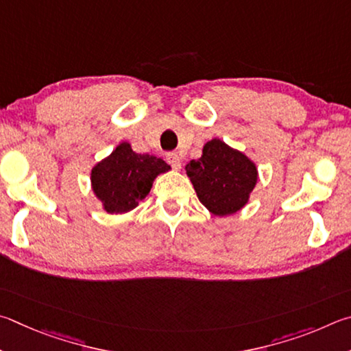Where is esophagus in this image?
<instances>
[{
    "mask_svg": "<svg viewBox=\"0 0 351 351\" xmlns=\"http://www.w3.org/2000/svg\"><path fill=\"white\" fill-rule=\"evenodd\" d=\"M166 160H168V163H169L176 171H179V169L182 168V160H180V157H179V154L169 152L168 156H166Z\"/></svg>",
    "mask_w": 351,
    "mask_h": 351,
    "instance_id": "esophagus-1",
    "label": "esophagus"
}]
</instances>
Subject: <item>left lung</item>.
Here are the masks:
<instances>
[{"label": "left lung", "mask_w": 351, "mask_h": 351, "mask_svg": "<svg viewBox=\"0 0 351 351\" xmlns=\"http://www.w3.org/2000/svg\"><path fill=\"white\" fill-rule=\"evenodd\" d=\"M185 169L200 204L219 217L241 211L259 179L253 160L220 138L206 141L200 158Z\"/></svg>", "instance_id": "1"}]
</instances>
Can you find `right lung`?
Masks as SVG:
<instances>
[{"label":"right lung","instance_id":"add662e5","mask_svg":"<svg viewBox=\"0 0 351 351\" xmlns=\"http://www.w3.org/2000/svg\"><path fill=\"white\" fill-rule=\"evenodd\" d=\"M171 166L149 154H137L121 141L90 171V188L108 214H126L149 194L154 180Z\"/></svg>","mask_w":351,"mask_h":351}]
</instances>
